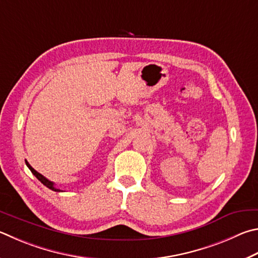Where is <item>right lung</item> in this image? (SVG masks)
<instances>
[{"mask_svg": "<svg viewBox=\"0 0 258 258\" xmlns=\"http://www.w3.org/2000/svg\"><path fill=\"white\" fill-rule=\"evenodd\" d=\"M26 165H27V167H28V168H29V169H30V171L32 172V174H34V175L37 177V179H38V180L41 182V184H44L46 187H48L49 189L54 190V191H63V190H60V189H58V188H56L53 181L48 180L47 178L44 177V176L41 175V174H39L38 171H36V170L34 169V168H32V167L29 165V162H28L27 160H26Z\"/></svg>", "mask_w": 258, "mask_h": 258, "instance_id": "add662e5", "label": "right lung"}]
</instances>
